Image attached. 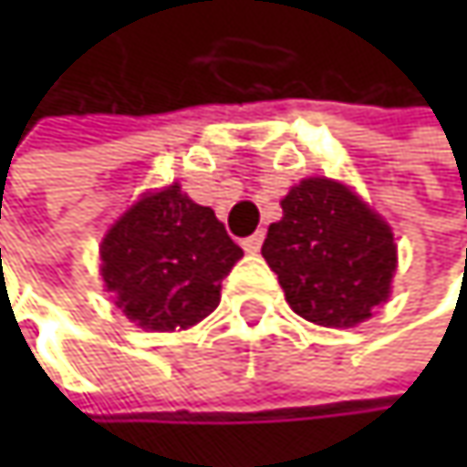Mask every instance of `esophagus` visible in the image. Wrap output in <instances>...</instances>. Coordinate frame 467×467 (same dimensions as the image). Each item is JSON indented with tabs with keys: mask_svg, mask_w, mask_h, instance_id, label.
<instances>
[{
	"mask_svg": "<svg viewBox=\"0 0 467 467\" xmlns=\"http://www.w3.org/2000/svg\"><path fill=\"white\" fill-rule=\"evenodd\" d=\"M262 240H265V233H254L251 237L243 240V248H245L248 254H256V251L262 248Z\"/></svg>",
	"mask_w": 467,
	"mask_h": 467,
	"instance_id": "esophagus-1",
	"label": "esophagus"
}]
</instances>
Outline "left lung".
<instances>
[{
	"label": "left lung",
	"mask_w": 467,
	"mask_h": 467,
	"mask_svg": "<svg viewBox=\"0 0 467 467\" xmlns=\"http://www.w3.org/2000/svg\"><path fill=\"white\" fill-rule=\"evenodd\" d=\"M262 256L292 311L314 325L354 327L389 297L395 237L351 189L308 178L284 200Z\"/></svg>",
	"instance_id": "obj_1"
}]
</instances>
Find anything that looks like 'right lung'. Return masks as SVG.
Returning a JSON list of instances; mask_svg holds the SVG:
<instances>
[{"label": "right lung", "instance_id": "obj_1", "mask_svg": "<svg viewBox=\"0 0 467 467\" xmlns=\"http://www.w3.org/2000/svg\"><path fill=\"white\" fill-rule=\"evenodd\" d=\"M102 278L116 306L142 329L202 322L222 300V281L243 248L211 208L181 186L142 197L102 240Z\"/></svg>", "mask_w": 467, "mask_h": 467}]
</instances>
